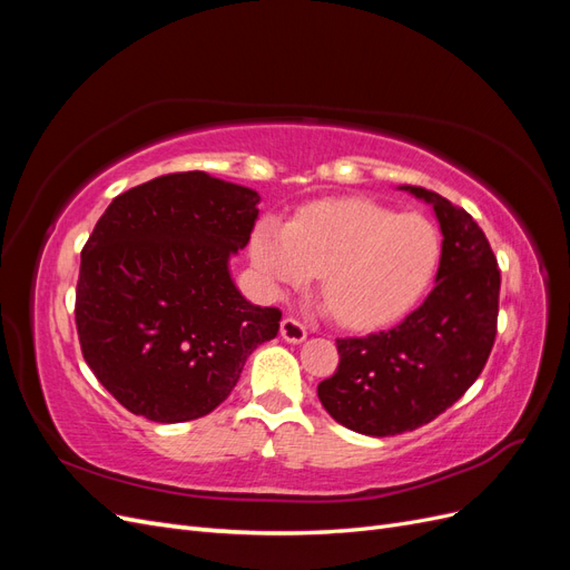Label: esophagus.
Instances as JSON below:
<instances>
[{
  "label": "esophagus",
  "mask_w": 570,
  "mask_h": 570,
  "mask_svg": "<svg viewBox=\"0 0 570 570\" xmlns=\"http://www.w3.org/2000/svg\"><path fill=\"white\" fill-rule=\"evenodd\" d=\"M281 335H283V340H287V342H304L306 340V325L302 323V321H297V318H292V316H287V318H283V323H281Z\"/></svg>",
  "instance_id": "1"
}]
</instances>
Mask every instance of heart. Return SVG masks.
<instances>
[{"label":"heart","instance_id":"heart-1","mask_svg":"<svg viewBox=\"0 0 570 570\" xmlns=\"http://www.w3.org/2000/svg\"><path fill=\"white\" fill-rule=\"evenodd\" d=\"M249 254L273 295L321 275V295L335 318L366 331L404 316L423 297L442 239L419 214H396L371 199H327L306 206L289 226L264 218Z\"/></svg>","mask_w":570,"mask_h":570}]
</instances>
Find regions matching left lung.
Wrapping results in <instances>:
<instances>
[{
  "label": "left lung",
  "mask_w": 570,
  "mask_h": 570,
  "mask_svg": "<svg viewBox=\"0 0 570 570\" xmlns=\"http://www.w3.org/2000/svg\"><path fill=\"white\" fill-rule=\"evenodd\" d=\"M402 189L433 206L440 220L438 283L400 325L337 340V371L318 385L325 411L371 438L409 433L459 402L485 368L497 335L502 278L485 233L438 193Z\"/></svg>",
  "instance_id": "1"
}]
</instances>
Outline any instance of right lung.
<instances>
[{
  "instance_id": "1",
  "label": "right lung",
  "mask_w": 570,
  "mask_h": 570,
  "mask_svg": "<svg viewBox=\"0 0 570 570\" xmlns=\"http://www.w3.org/2000/svg\"><path fill=\"white\" fill-rule=\"evenodd\" d=\"M254 189L204 170L118 195L80 252L76 325L97 381L157 423L212 413L247 356L278 335L281 308L249 304L230 278L258 218Z\"/></svg>"
}]
</instances>
